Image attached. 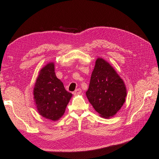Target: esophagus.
Listing matches in <instances>:
<instances>
[{
    "label": "esophagus",
    "instance_id": "esophagus-1",
    "mask_svg": "<svg viewBox=\"0 0 159 159\" xmlns=\"http://www.w3.org/2000/svg\"><path fill=\"white\" fill-rule=\"evenodd\" d=\"M81 92H82L81 89H80V88H79V89H76L75 91H74V92H73V94H74V96L79 95V94L81 93Z\"/></svg>",
    "mask_w": 159,
    "mask_h": 159
}]
</instances>
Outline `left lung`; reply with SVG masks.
Masks as SVG:
<instances>
[{"label":"left lung","mask_w":159,"mask_h":159,"mask_svg":"<svg viewBox=\"0 0 159 159\" xmlns=\"http://www.w3.org/2000/svg\"><path fill=\"white\" fill-rule=\"evenodd\" d=\"M126 92L124 80L113 67L98 57L86 92L94 109L102 117L108 119L113 117L125 102Z\"/></svg>","instance_id":"left-lung-1"}]
</instances>
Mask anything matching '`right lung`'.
I'll return each instance as SVG.
<instances>
[{
  "mask_svg": "<svg viewBox=\"0 0 159 159\" xmlns=\"http://www.w3.org/2000/svg\"><path fill=\"white\" fill-rule=\"evenodd\" d=\"M33 96L40 116L53 121L63 116L72 94L67 92L63 83L57 79L54 62H49L40 70Z\"/></svg>",
  "mask_w": 159,
  "mask_h": 159,
  "instance_id": "1",
  "label": "right lung"
}]
</instances>
